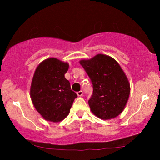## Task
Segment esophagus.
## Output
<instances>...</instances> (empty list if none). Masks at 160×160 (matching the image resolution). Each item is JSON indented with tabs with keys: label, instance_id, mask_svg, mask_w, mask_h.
<instances>
[{
	"label": "esophagus",
	"instance_id": "34e87169",
	"mask_svg": "<svg viewBox=\"0 0 160 160\" xmlns=\"http://www.w3.org/2000/svg\"><path fill=\"white\" fill-rule=\"evenodd\" d=\"M77 94H78V96H82V94H83V92H82V90H80V91L78 92H77Z\"/></svg>",
	"mask_w": 160,
	"mask_h": 160
}]
</instances>
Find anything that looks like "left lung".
Segmentation results:
<instances>
[{"label":"left lung","mask_w":160,"mask_h":160,"mask_svg":"<svg viewBox=\"0 0 160 160\" xmlns=\"http://www.w3.org/2000/svg\"><path fill=\"white\" fill-rule=\"evenodd\" d=\"M80 64L92 83L89 105L93 114L105 120L120 115L127 104L130 83L118 62L107 55L98 54L80 60Z\"/></svg>","instance_id":"1"}]
</instances>
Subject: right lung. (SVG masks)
I'll return each instance as SVG.
<instances>
[{"mask_svg": "<svg viewBox=\"0 0 160 160\" xmlns=\"http://www.w3.org/2000/svg\"><path fill=\"white\" fill-rule=\"evenodd\" d=\"M68 68L67 62L49 58L40 62L34 71L30 96L37 111L45 120H63L78 97L65 78Z\"/></svg>", "mask_w": 160, "mask_h": 160, "instance_id": "1", "label": "right lung"}]
</instances>
